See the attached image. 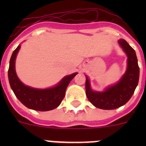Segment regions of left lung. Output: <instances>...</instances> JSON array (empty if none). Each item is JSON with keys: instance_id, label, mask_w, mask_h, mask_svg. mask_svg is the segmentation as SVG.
Returning <instances> with one entry per match:
<instances>
[{"instance_id": "8db88e82", "label": "left lung", "mask_w": 146, "mask_h": 146, "mask_svg": "<svg viewBox=\"0 0 146 146\" xmlns=\"http://www.w3.org/2000/svg\"><path fill=\"white\" fill-rule=\"evenodd\" d=\"M118 43L126 52L128 59L126 72L116 84L108 87L103 92H96L92 91L89 80L86 76V96L90 102L99 109L113 110L123 106L131 99L138 85L140 68L135 50L126 40L120 39Z\"/></svg>"}]
</instances>
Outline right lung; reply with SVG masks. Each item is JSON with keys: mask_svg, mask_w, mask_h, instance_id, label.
<instances>
[{"mask_svg": "<svg viewBox=\"0 0 146 146\" xmlns=\"http://www.w3.org/2000/svg\"><path fill=\"white\" fill-rule=\"evenodd\" d=\"M20 45L11 55L8 71L9 84L15 96L25 107L38 111H48L58 108L65 96V93L70 81L77 73L66 76L55 87L46 89L33 88L25 86L19 80L15 71V59Z\"/></svg>", "mask_w": 146, "mask_h": 146, "instance_id": "right-lung-1", "label": "right lung"}]
</instances>
